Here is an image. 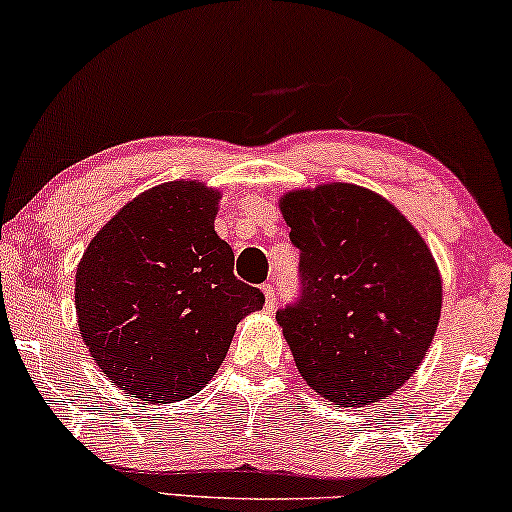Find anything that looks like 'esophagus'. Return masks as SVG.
<instances>
[{"label": "esophagus", "mask_w": 512, "mask_h": 512, "mask_svg": "<svg viewBox=\"0 0 512 512\" xmlns=\"http://www.w3.org/2000/svg\"><path fill=\"white\" fill-rule=\"evenodd\" d=\"M263 293H265L267 311H272L274 304H277V288H274L272 283H263Z\"/></svg>", "instance_id": "1"}]
</instances>
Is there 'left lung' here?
I'll list each match as a JSON object with an SVG mask.
<instances>
[{
    "label": "left lung",
    "instance_id": "left-lung-1",
    "mask_svg": "<svg viewBox=\"0 0 512 512\" xmlns=\"http://www.w3.org/2000/svg\"><path fill=\"white\" fill-rule=\"evenodd\" d=\"M279 206L300 249V300L277 311L297 371L341 407L391 396L428 355L442 313L428 245L359 185L288 192Z\"/></svg>",
    "mask_w": 512,
    "mask_h": 512
}]
</instances>
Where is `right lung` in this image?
Masks as SVG:
<instances>
[{"instance_id":"obj_1","label":"right lung","mask_w":512,"mask_h":512,"mask_svg":"<svg viewBox=\"0 0 512 512\" xmlns=\"http://www.w3.org/2000/svg\"><path fill=\"white\" fill-rule=\"evenodd\" d=\"M219 192L174 180L139 194L89 242L75 274L80 334L132 398L176 403L201 391L235 325L265 297L233 274L215 233Z\"/></svg>"}]
</instances>
